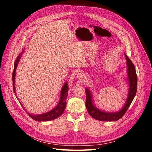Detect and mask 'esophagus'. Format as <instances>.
I'll return each instance as SVG.
<instances>
[{
	"label": "esophagus",
	"mask_w": 152,
	"mask_h": 152,
	"mask_svg": "<svg viewBox=\"0 0 152 152\" xmlns=\"http://www.w3.org/2000/svg\"><path fill=\"white\" fill-rule=\"evenodd\" d=\"M76 77L77 78V80H84L85 78V75L83 74V72H79L77 73V76H76Z\"/></svg>",
	"instance_id": "obj_1"
}]
</instances>
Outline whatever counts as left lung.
<instances>
[{
  "label": "left lung",
  "instance_id": "8db88e82",
  "mask_svg": "<svg viewBox=\"0 0 152 152\" xmlns=\"http://www.w3.org/2000/svg\"><path fill=\"white\" fill-rule=\"evenodd\" d=\"M127 61V71L129 81V94L126 104L121 110L117 112H106L98 109L93 104L91 94L88 88H86V107L89 114L94 119L101 121H115L121 119L127 110L128 109L131 102H133L136 95L137 91V75L133 63L129 59V58L124 54Z\"/></svg>",
  "mask_w": 152,
  "mask_h": 152
}]
</instances>
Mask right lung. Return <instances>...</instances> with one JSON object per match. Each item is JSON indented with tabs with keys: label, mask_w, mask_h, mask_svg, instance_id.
Listing matches in <instances>:
<instances>
[{
	"label": "right lung",
	"mask_w": 152,
	"mask_h": 152,
	"mask_svg": "<svg viewBox=\"0 0 152 152\" xmlns=\"http://www.w3.org/2000/svg\"><path fill=\"white\" fill-rule=\"evenodd\" d=\"M23 51L22 52V53ZM22 53H20L17 57V59L14 62V70L12 72V85H13V90L14 92L16 94L15 91V86H14V84H15V76H16V69L18 66V64L19 62V59H20L21 55ZM68 90H69V88H68L67 83H66L64 85L61 92V96H60V100L58 102V104L55 107L54 109H53L50 111L46 112L45 114H42L40 115H33L31 114H28L31 118L34 120L37 121H52L57 118L58 117H59L65 110L66 106V99L67 96L68 94ZM21 104V103H20ZM21 106L23 107L22 104H21Z\"/></svg>",
	"instance_id": "1"
}]
</instances>
